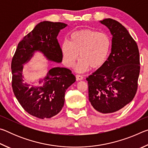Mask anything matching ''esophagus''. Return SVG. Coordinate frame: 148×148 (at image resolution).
Wrapping results in <instances>:
<instances>
[{
	"label": "esophagus",
	"mask_w": 148,
	"mask_h": 148,
	"mask_svg": "<svg viewBox=\"0 0 148 148\" xmlns=\"http://www.w3.org/2000/svg\"><path fill=\"white\" fill-rule=\"evenodd\" d=\"M76 77L77 80H82V79H83V76H81V75L77 74V75H76Z\"/></svg>",
	"instance_id": "obj_1"
}]
</instances>
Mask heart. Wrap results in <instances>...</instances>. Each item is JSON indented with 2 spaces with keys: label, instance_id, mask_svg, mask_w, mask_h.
Returning <instances> with one entry per match:
<instances>
[{
  "label": "heart",
  "instance_id": "1",
  "mask_svg": "<svg viewBox=\"0 0 148 148\" xmlns=\"http://www.w3.org/2000/svg\"><path fill=\"white\" fill-rule=\"evenodd\" d=\"M112 46L110 36L106 33L91 29H82L71 35V41L62 42V61L69 68L74 67L78 57L76 69L79 72L89 68L99 69L106 61Z\"/></svg>",
  "mask_w": 148,
  "mask_h": 148
}]
</instances>
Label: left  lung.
<instances>
[{"label": "left lung", "instance_id": "8db88e82", "mask_svg": "<svg viewBox=\"0 0 148 148\" xmlns=\"http://www.w3.org/2000/svg\"><path fill=\"white\" fill-rule=\"evenodd\" d=\"M100 22L112 35V51L105 63L86 80L92 107L97 112L108 114L123 108L136 95L140 55L136 42L124 26L110 18Z\"/></svg>", "mask_w": 148, "mask_h": 148}]
</instances>
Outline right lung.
<instances>
[{
	"label": "right lung",
	"mask_w": 148,
	"mask_h": 148,
	"mask_svg": "<svg viewBox=\"0 0 148 148\" xmlns=\"http://www.w3.org/2000/svg\"><path fill=\"white\" fill-rule=\"evenodd\" d=\"M66 24L44 21L36 25L17 45L12 60V86L14 93L23 108L40 119L51 118L62 110L66 90L76 82L71 70L62 67L50 69L39 81L42 86L29 87L24 83L23 64L30 61L35 51H40L49 61L61 62V49L57 37Z\"/></svg>",
	"instance_id": "obj_1"
}]
</instances>
